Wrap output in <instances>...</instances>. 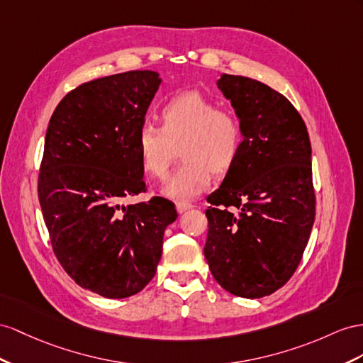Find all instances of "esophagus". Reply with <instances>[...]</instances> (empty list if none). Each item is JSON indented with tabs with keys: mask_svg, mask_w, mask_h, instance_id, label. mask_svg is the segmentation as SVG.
I'll list each match as a JSON object with an SVG mask.
<instances>
[{
	"mask_svg": "<svg viewBox=\"0 0 363 363\" xmlns=\"http://www.w3.org/2000/svg\"><path fill=\"white\" fill-rule=\"evenodd\" d=\"M193 208V203L191 202H187V201H178L176 202V210H178V213H184Z\"/></svg>",
	"mask_w": 363,
	"mask_h": 363,
	"instance_id": "esophagus-1",
	"label": "esophagus"
}]
</instances>
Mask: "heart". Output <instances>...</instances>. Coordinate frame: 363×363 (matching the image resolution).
I'll return each instance as SVG.
<instances>
[{
  "label": "heart",
  "instance_id": "b5f03b06",
  "mask_svg": "<svg viewBox=\"0 0 363 363\" xmlns=\"http://www.w3.org/2000/svg\"><path fill=\"white\" fill-rule=\"evenodd\" d=\"M161 128L141 125L136 152L143 172L164 179L181 152L184 162L162 187L165 196L191 199L207 190L213 173L227 174L244 147V127L236 113L220 110L215 101L198 91L182 93L167 101L160 111Z\"/></svg>",
  "mask_w": 363,
  "mask_h": 363
}]
</instances>
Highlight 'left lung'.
<instances>
[{
    "instance_id": "8db88e82",
    "label": "left lung",
    "mask_w": 363,
    "mask_h": 363,
    "mask_svg": "<svg viewBox=\"0 0 363 363\" xmlns=\"http://www.w3.org/2000/svg\"><path fill=\"white\" fill-rule=\"evenodd\" d=\"M218 87L244 127V147L207 198L203 255L228 293L257 299L299 265L315 215L311 144L299 111L261 81L224 75Z\"/></svg>"
}]
</instances>
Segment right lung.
Listing matches in <instances>:
<instances>
[{
  "label": "right lung",
  "instance_id": "right-lung-1",
  "mask_svg": "<svg viewBox=\"0 0 363 363\" xmlns=\"http://www.w3.org/2000/svg\"><path fill=\"white\" fill-rule=\"evenodd\" d=\"M160 84L152 70L84 82L61 99L45 133L38 198L53 253L79 286L108 299L152 281L178 218L164 198L121 206L145 191L136 136Z\"/></svg>",
  "mask_w": 363,
  "mask_h": 363
}]
</instances>
